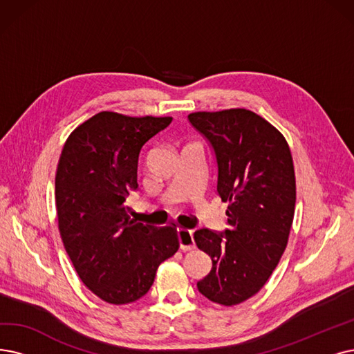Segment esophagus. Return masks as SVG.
<instances>
[{
	"label": "esophagus",
	"mask_w": 354,
	"mask_h": 354,
	"mask_svg": "<svg viewBox=\"0 0 354 354\" xmlns=\"http://www.w3.org/2000/svg\"><path fill=\"white\" fill-rule=\"evenodd\" d=\"M177 238H178V244L183 251H192L196 248L194 245V239H193V232L189 230H177Z\"/></svg>",
	"instance_id": "34e87169"
}]
</instances>
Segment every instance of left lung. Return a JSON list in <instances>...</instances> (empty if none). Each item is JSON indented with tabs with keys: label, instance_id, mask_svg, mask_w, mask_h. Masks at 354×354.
Segmentation results:
<instances>
[{
	"label": "left lung",
	"instance_id": "left-lung-1",
	"mask_svg": "<svg viewBox=\"0 0 354 354\" xmlns=\"http://www.w3.org/2000/svg\"><path fill=\"white\" fill-rule=\"evenodd\" d=\"M189 122L214 148L216 192L230 202L228 230L194 232L212 259L197 289L215 304L238 305L266 285L288 245L296 202L292 153L285 136L251 110L196 111Z\"/></svg>",
	"mask_w": 354,
	"mask_h": 354
}]
</instances>
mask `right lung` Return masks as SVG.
<instances>
[{"mask_svg":"<svg viewBox=\"0 0 354 354\" xmlns=\"http://www.w3.org/2000/svg\"><path fill=\"white\" fill-rule=\"evenodd\" d=\"M171 120L100 111L64 145L55 177L61 238L82 283L104 302L142 298L178 250L174 226L138 222L124 206L138 189L140 149Z\"/></svg>","mask_w":354,"mask_h":354,"instance_id":"obj_1","label":"right lung"}]
</instances>
